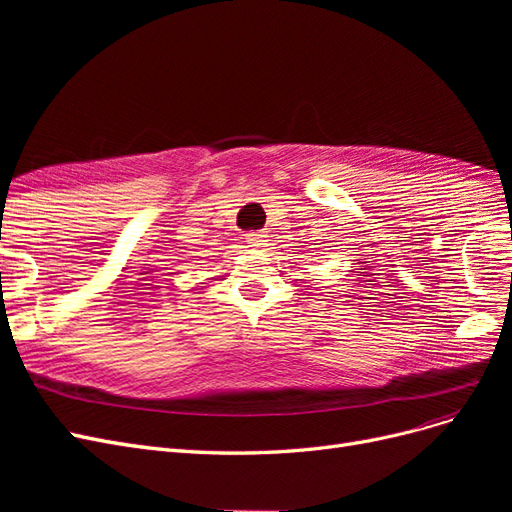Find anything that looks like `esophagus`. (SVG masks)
Listing matches in <instances>:
<instances>
[{
  "instance_id": "34e87169",
  "label": "esophagus",
  "mask_w": 512,
  "mask_h": 512,
  "mask_svg": "<svg viewBox=\"0 0 512 512\" xmlns=\"http://www.w3.org/2000/svg\"><path fill=\"white\" fill-rule=\"evenodd\" d=\"M243 239L250 243V247H260V245H265L267 235L262 230H252V232H245Z\"/></svg>"
}]
</instances>
